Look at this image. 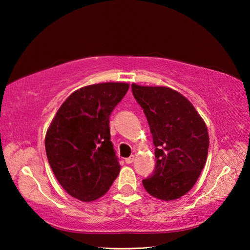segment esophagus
Listing matches in <instances>:
<instances>
[{
    "instance_id": "obj_1",
    "label": "esophagus",
    "mask_w": 250,
    "mask_h": 250,
    "mask_svg": "<svg viewBox=\"0 0 250 250\" xmlns=\"http://www.w3.org/2000/svg\"><path fill=\"white\" fill-rule=\"evenodd\" d=\"M133 160H134V156L131 155V156H129V158H126L125 161L126 164H131L133 162Z\"/></svg>"
}]
</instances>
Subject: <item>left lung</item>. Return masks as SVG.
Segmentation results:
<instances>
[{
	"label": "left lung",
	"mask_w": 250,
	"mask_h": 250,
	"mask_svg": "<svg viewBox=\"0 0 250 250\" xmlns=\"http://www.w3.org/2000/svg\"><path fill=\"white\" fill-rule=\"evenodd\" d=\"M131 88L155 146L154 172L142 181L143 186L159 200H176L193 188L206 163L209 138L205 122L176 90L135 83Z\"/></svg>",
	"instance_id": "1"
}]
</instances>
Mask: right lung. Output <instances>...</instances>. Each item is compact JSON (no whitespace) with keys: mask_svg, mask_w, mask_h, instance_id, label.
I'll use <instances>...</instances> for the list:
<instances>
[{"mask_svg":"<svg viewBox=\"0 0 250 250\" xmlns=\"http://www.w3.org/2000/svg\"><path fill=\"white\" fill-rule=\"evenodd\" d=\"M128 89L125 83L80 88L61 105L46 132L49 166L62 188L79 201L98 200L119 174L109 117Z\"/></svg>","mask_w":250,"mask_h":250,"instance_id":"add662e5","label":"right lung"}]
</instances>
